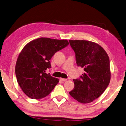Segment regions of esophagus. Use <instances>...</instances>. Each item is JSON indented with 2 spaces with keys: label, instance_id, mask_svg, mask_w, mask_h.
Instances as JSON below:
<instances>
[{
  "label": "esophagus",
  "instance_id": "34e87169",
  "mask_svg": "<svg viewBox=\"0 0 126 126\" xmlns=\"http://www.w3.org/2000/svg\"><path fill=\"white\" fill-rule=\"evenodd\" d=\"M60 80L61 81H62V82H65V81H67V79H63V78H60Z\"/></svg>",
  "mask_w": 126,
  "mask_h": 126
}]
</instances>
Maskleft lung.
I'll use <instances>...</instances> for the list:
<instances>
[{
	"instance_id": "obj_1",
	"label": "left lung",
	"mask_w": 126,
	"mask_h": 126,
	"mask_svg": "<svg viewBox=\"0 0 126 126\" xmlns=\"http://www.w3.org/2000/svg\"><path fill=\"white\" fill-rule=\"evenodd\" d=\"M75 53L76 63L84 69L80 79H74V88L69 94L78 102L87 104L98 98L111 79L110 59L105 50L96 43L69 40Z\"/></svg>"
}]
</instances>
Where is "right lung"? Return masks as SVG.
I'll use <instances>...</instances> for the list:
<instances>
[{
  "mask_svg": "<svg viewBox=\"0 0 126 126\" xmlns=\"http://www.w3.org/2000/svg\"><path fill=\"white\" fill-rule=\"evenodd\" d=\"M69 44L66 39L41 37L29 42L21 51L15 65L18 84L32 99L47 96L59 82V79L47 74L51 68L53 55Z\"/></svg>",
  "mask_w": 126,
  "mask_h": 126,
  "instance_id": "right-lung-1",
  "label": "right lung"
}]
</instances>
